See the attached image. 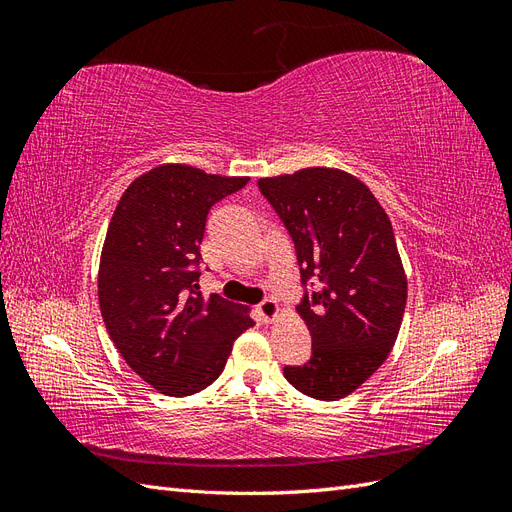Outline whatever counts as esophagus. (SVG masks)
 <instances>
[{
    "mask_svg": "<svg viewBox=\"0 0 512 512\" xmlns=\"http://www.w3.org/2000/svg\"><path fill=\"white\" fill-rule=\"evenodd\" d=\"M258 314L262 318V322H275V318L280 316V305H277L275 299H265L260 305H258Z\"/></svg>",
    "mask_w": 512,
    "mask_h": 512,
    "instance_id": "1",
    "label": "esophagus"
}]
</instances>
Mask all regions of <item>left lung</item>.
<instances>
[{
  "mask_svg": "<svg viewBox=\"0 0 512 512\" xmlns=\"http://www.w3.org/2000/svg\"><path fill=\"white\" fill-rule=\"evenodd\" d=\"M258 188L290 232L303 286H316L297 307L312 356L286 365L284 376L307 397L337 401L374 376L404 320L408 280L391 220L367 185L339 168L265 177Z\"/></svg>",
  "mask_w": 512,
  "mask_h": 512,
  "instance_id": "left-lung-1",
  "label": "left lung"
}]
</instances>
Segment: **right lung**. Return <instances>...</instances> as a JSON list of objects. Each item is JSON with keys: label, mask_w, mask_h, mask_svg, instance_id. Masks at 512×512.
Wrapping results in <instances>:
<instances>
[{"label": "right lung", "mask_w": 512, "mask_h": 512, "mask_svg": "<svg viewBox=\"0 0 512 512\" xmlns=\"http://www.w3.org/2000/svg\"><path fill=\"white\" fill-rule=\"evenodd\" d=\"M247 181L162 164L128 185L108 224L100 312L123 361L162 395L207 389L235 339L254 327L243 305L205 299L196 284L209 209Z\"/></svg>", "instance_id": "obj_1"}]
</instances>
